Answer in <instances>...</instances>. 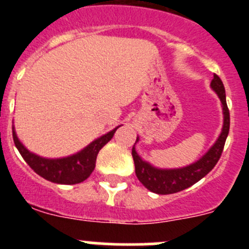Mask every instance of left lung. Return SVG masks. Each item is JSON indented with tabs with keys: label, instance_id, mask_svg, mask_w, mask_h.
Returning a JSON list of instances; mask_svg holds the SVG:
<instances>
[{
	"label": "left lung",
	"instance_id": "obj_1",
	"mask_svg": "<svg viewBox=\"0 0 249 249\" xmlns=\"http://www.w3.org/2000/svg\"><path fill=\"white\" fill-rule=\"evenodd\" d=\"M211 87L215 93L218 94L219 100H221L222 109H223V127H222L221 135L217 138L214 144L197 162L190 164V166L182 167V168H156L138 156L135 146L132 148L136 176L141 183L151 192L157 193V195H171V193L186 190L188 187L197 183L204 176L208 175L221 158L224 143H226L228 132H230V109H228L227 102H226V91H224L223 82L217 74L213 76ZM136 142H138V137Z\"/></svg>",
	"mask_w": 249,
	"mask_h": 249
}]
</instances>
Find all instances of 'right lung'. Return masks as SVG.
<instances>
[{
    "label": "right lung",
    "instance_id": "right-lung-1",
    "mask_svg": "<svg viewBox=\"0 0 249 249\" xmlns=\"http://www.w3.org/2000/svg\"><path fill=\"white\" fill-rule=\"evenodd\" d=\"M118 127L101 136L97 140H94L82 151L77 152L76 155L63 158H43L30 152L17 138L15 127H12V136L15 146L17 147L23 160H26V163L34 169L37 175L53 183L76 184L81 183L91 176L96 167V158H97L98 152L112 140Z\"/></svg>",
    "mask_w": 249,
    "mask_h": 249
}]
</instances>
